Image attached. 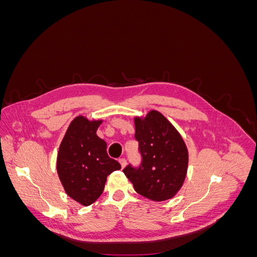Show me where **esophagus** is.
Masks as SVG:
<instances>
[{
	"label": "esophagus",
	"mask_w": 257,
	"mask_h": 257,
	"mask_svg": "<svg viewBox=\"0 0 257 257\" xmlns=\"http://www.w3.org/2000/svg\"><path fill=\"white\" fill-rule=\"evenodd\" d=\"M119 162H120V164H121V167H122V168H124V167H125V166H126V164H127V162H126V160H125V159H124V158L120 159V160H119Z\"/></svg>",
	"instance_id": "34e87169"
}]
</instances>
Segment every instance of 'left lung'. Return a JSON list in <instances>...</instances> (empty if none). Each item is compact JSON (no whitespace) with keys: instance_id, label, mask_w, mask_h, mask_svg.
<instances>
[{"instance_id":"obj_1","label":"left lung","mask_w":257,"mask_h":257,"mask_svg":"<svg viewBox=\"0 0 257 257\" xmlns=\"http://www.w3.org/2000/svg\"><path fill=\"white\" fill-rule=\"evenodd\" d=\"M135 127L142 163L137 167L128 164L123 173L144 197L155 201L174 197L184 182L189 163L181 135L155 110L145 119L135 118Z\"/></svg>"}]
</instances>
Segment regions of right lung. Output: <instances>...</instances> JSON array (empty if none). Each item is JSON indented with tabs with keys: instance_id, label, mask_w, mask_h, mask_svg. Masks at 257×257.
I'll use <instances>...</instances> for the list:
<instances>
[{
	"instance_id": "add662e5",
	"label": "right lung",
	"mask_w": 257,
	"mask_h": 257,
	"mask_svg": "<svg viewBox=\"0 0 257 257\" xmlns=\"http://www.w3.org/2000/svg\"><path fill=\"white\" fill-rule=\"evenodd\" d=\"M102 121L77 116L60 145L57 170L69 197L89 206L102 195L107 177L119 170V162L108 157L107 144L96 135Z\"/></svg>"
}]
</instances>
